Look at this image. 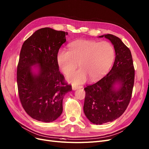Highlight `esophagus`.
<instances>
[{
  "label": "esophagus",
  "instance_id": "obj_1",
  "mask_svg": "<svg viewBox=\"0 0 149 149\" xmlns=\"http://www.w3.org/2000/svg\"><path fill=\"white\" fill-rule=\"evenodd\" d=\"M83 88V86H74V85H73L72 87V88L73 90H76L77 89H81V88Z\"/></svg>",
  "mask_w": 149,
  "mask_h": 149
}]
</instances>
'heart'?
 I'll list each match as a JSON object with an SVG mask.
<instances>
[{
    "label": "heart",
    "instance_id": "b5f03b06",
    "mask_svg": "<svg viewBox=\"0 0 149 149\" xmlns=\"http://www.w3.org/2000/svg\"><path fill=\"white\" fill-rule=\"evenodd\" d=\"M69 51L59 49L56 54V63L64 74L80 69L68 75L67 79L74 84H80L88 78L96 80L106 74L112 66L115 53L113 46L108 42L81 39L69 45Z\"/></svg>",
    "mask_w": 149,
    "mask_h": 149
}]
</instances>
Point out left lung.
<instances>
[{
	"label": "left lung",
	"instance_id": "1",
	"mask_svg": "<svg viewBox=\"0 0 149 149\" xmlns=\"http://www.w3.org/2000/svg\"><path fill=\"white\" fill-rule=\"evenodd\" d=\"M115 52L113 65L109 72L96 84L87 86L84 111L90 122L102 125L119 118L130 101L134 81V69L130 49L120 38L105 34Z\"/></svg>",
	"mask_w": 149,
	"mask_h": 149
}]
</instances>
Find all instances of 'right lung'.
<instances>
[{
	"mask_svg": "<svg viewBox=\"0 0 149 149\" xmlns=\"http://www.w3.org/2000/svg\"><path fill=\"white\" fill-rule=\"evenodd\" d=\"M68 32L49 27L36 31L24 42L17 68L19 100L31 117L52 122L63 112L64 95L72 91L56 63V54Z\"/></svg>",
	"mask_w": 149,
	"mask_h": 149,
	"instance_id": "add662e5",
	"label": "right lung"
}]
</instances>
